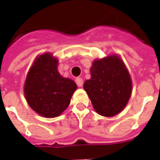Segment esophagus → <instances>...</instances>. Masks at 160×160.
I'll return each mask as SVG.
<instances>
[{"instance_id":"1","label":"esophagus","mask_w":160,"mask_h":160,"mask_svg":"<svg viewBox=\"0 0 160 160\" xmlns=\"http://www.w3.org/2000/svg\"><path fill=\"white\" fill-rule=\"evenodd\" d=\"M75 82H76L77 86L79 87H81L83 86V80L81 78H76L75 79Z\"/></svg>"}]
</instances>
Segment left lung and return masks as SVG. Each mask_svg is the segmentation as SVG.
<instances>
[{"instance_id":"obj_1","label":"left lung","mask_w":160,"mask_h":160,"mask_svg":"<svg viewBox=\"0 0 160 160\" xmlns=\"http://www.w3.org/2000/svg\"><path fill=\"white\" fill-rule=\"evenodd\" d=\"M94 110L103 117H114L122 111L132 92L128 71L118 56L95 60L91 68V79L85 81Z\"/></svg>"}]
</instances>
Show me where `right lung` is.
I'll return each instance as SVG.
<instances>
[{
	"label": "right lung",
	"instance_id": "obj_1",
	"mask_svg": "<svg viewBox=\"0 0 160 160\" xmlns=\"http://www.w3.org/2000/svg\"><path fill=\"white\" fill-rule=\"evenodd\" d=\"M58 61L49 53L37 57L26 76L24 92L33 111L44 118H56L66 110L77 89L73 80L63 78Z\"/></svg>",
	"mask_w": 160,
	"mask_h": 160
}]
</instances>
